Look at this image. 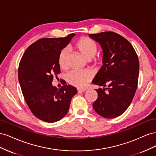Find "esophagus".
<instances>
[{
  "label": "esophagus",
  "instance_id": "obj_1",
  "mask_svg": "<svg viewBox=\"0 0 156 156\" xmlns=\"http://www.w3.org/2000/svg\"><path fill=\"white\" fill-rule=\"evenodd\" d=\"M86 90H87V89H85V88H77V92H85Z\"/></svg>",
  "mask_w": 156,
  "mask_h": 156
}]
</instances>
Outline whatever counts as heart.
<instances>
[{
  "label": "heart",
  "mask_w": 156,
  "mask_h": 156,
  "mask_svg": "<svg viewBox=\"0 0 156 156\" xmlns=\"http://www.w3.org/2000/svg\"><path fill=\"white\" fill-rule=\"evenodd\" d=\"M74 48L81 53L84 58L90 60L94 57L97 53V45L95 41L87 37H81L75 43ZM68 50L63 49L60 51L58 62L61 68L67 67ZM94 64H100L102 62V56H100L94 59ZM93 77L91 72L87 69H75L66 74V80L68 83L77 87H84Z\"/></svg>",
  "instance_id": "heart-1"
}]
</instances>
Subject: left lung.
<instances>
[{"instance_id":"1","label":"left lung","mask_w":156,"mask_h":156,"mask_svg":"<svg viewBox=\"0 0 156 156\" xmlns=\"http://www.w3.org/2000/svg\"><path fill=\"white\" fill-rule=\"evenodd\" d=\"M88 36L103 50V66L92 83L103 88L96 90L98 97L93 108L102 117L114 119L126 111L135 96L139 72L138 56L129 42L115 32Z\"/></svg>"}]
</instances>
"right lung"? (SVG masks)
<instances>
[{
    "instance_id": "add662e5",
    "label": "right lung",
    "mask_w": 156,
    "mask_h": 156,
    "mask_svg": "<svg viewBox=\"0 0 156 156\" xmlns=\"http://www.w3.org/2000/svg\"><path fill=\"white\" fill-rule=\"evenodd\" d=\"M75 35L38 40L26 49L19 65V82L27 105L37 119L49 123L66 115L71 100L77 92L69 84L60 89L52 84L53 77L60 72V52Z\"/></svg>"
}]
</instances>
